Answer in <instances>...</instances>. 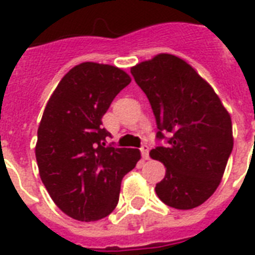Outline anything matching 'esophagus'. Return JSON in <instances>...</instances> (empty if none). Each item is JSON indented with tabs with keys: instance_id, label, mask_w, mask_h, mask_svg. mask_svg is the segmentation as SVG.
<instances>
[{
	"instance_id": "34e87169",
	"label": "esophagus",
	"mask_w": 255,
	"mask_h": 255,
	"mask_svg": "<svg viewBox=\"0 0 255 255\" xmlns=\"http://www.w3.org/2000/svg\"><path fill=\"white\" fill-rule=\"evenodd\" d=\"M140 152H141V156H143L144 160L149 159V147H148L147 144L141 145V148H140Z\"/></svg>"
}]
</instances>
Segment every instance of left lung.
Listing matches in <instances>:
<instances>
[{"mask_svg": "<svg viewBox=\"0 0 255 255\" xmlns=\"http://www.w3.org/2000/svg\"><path fill=\"white\" fill-rule=\"evenodd\" d=\"M131 74L151 103L156 139L167 143L151 151L167 168L156 193L170 208L193 209L214 193L225 172L233 149L230 115L213 88L174 55L159 54Z\"/></svg>", "mask_w": 255, "mask_h": 255, "instance_id": "8db88e82", "label": "left lung"}]
</instances>
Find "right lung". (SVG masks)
Returning <instances> with one entry per match:
<instances>
[{
    "label": "right lung",
    "instance_id": "add662e5",
    "mask_svg": "<svg viewBox=\"0 0 255 255\" xmlns=\"http://www.w3.org/2000/svg\"><path fill=\"white\" fill-rule=\"evenodd\" d=\"M131 78L115 66L85 62L62 78L47 102L35 145L39 176L59 209L78 221L107 217L139 149L107 145L102 118Z\"/></svg>",
    "mask_w": 255,
    "mask_h": 255
}]
</instances>
